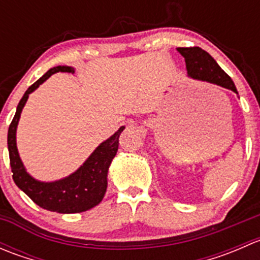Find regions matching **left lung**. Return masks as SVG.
I'll return each instance as SVG.
<instances>
[{"label": "left lung", "mask_w": 260, "mask_h": 260, "mask_svg": "<svg viewBox=\"0 0 260 260\" xmlns=\"http://www.w3.org/2000/svg\"><path fill=\"white\" fill-rule=\"evenodd\" d=\"M177 51L185 57L187 75L192 79L208 81L226 88L238 94L234 81L219 67L214 57L201 48H179Z\"/></svg>", "instance_id": "obj_1"}]
</instances>
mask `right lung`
<instances>
[{
	"label": "right lung",
	"mask_w": 260,
	"mask_h": 260,
	"mask_svg": "<svg viewBox=\"0 0 260 260\" xmlns=\"http://www.w3.org/2000/svg\"><path fill=\"white\" fill-rule=\"evenodd\" d=\"M72 73L75 69L67 65L51 68L38 81L32 84L18 103L16 114L12 119L7 135V147L10 153V165L12 170V179L20 190H22L36 205L49 211L60 214H75L89 210L98 205L104 198L108 185V170L112 159L118 151V138L124 127H120L112 137L102 142L94 149L86 161L69 176L51 182H44L34 179L23 166L17 151L16 131L21 112L27 102L28 95L39 88L55 73Z\"/></svg>",
	"instance_id": "1"
}]
</instances>
